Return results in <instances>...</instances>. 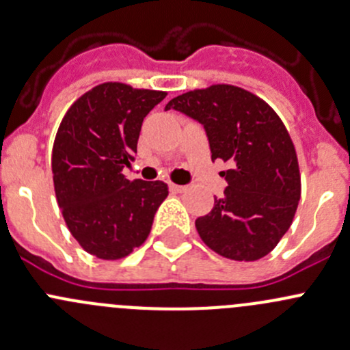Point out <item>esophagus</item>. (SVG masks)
Masks as SVG:
<instances>
[{
	"label": "esophagus",
	"mask_w": 350,
	"mask_h": 350,
	"mask_svg": "<svg viewBox=\"0 0 350 350\" xmlns=\"http://www.w3.org/2000/svg\"><path fill=\"white\" fill-rule=\"evenodd\" d=\"M186 186H181V185H174V183H169V189H171L172 193H181L185 191Z\"/></svg>",
	"instance_id": "esophagus-1"
}]
</instances>
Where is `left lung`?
<instances>
[{
	"mask_svg": "<svg viewBox=\"0 0 350 350\" xmlns=\"http://www.w3.org/2000/svg\"><path fill=\"white\" fill-rule=\"evenodd\" d=\"M201 123L211 161L230 169L224 196L196 218L201 241L220 256L257 260L288 232L301 195L298 159L288 130L273 108L249 91L228 84L181 94L165 105Z\"/></svg>",
	"mask_w": 350,
	"mask_h": 350,
	"instance_id": "8db88e82",
	"label": "left lung"
}]
</instances>
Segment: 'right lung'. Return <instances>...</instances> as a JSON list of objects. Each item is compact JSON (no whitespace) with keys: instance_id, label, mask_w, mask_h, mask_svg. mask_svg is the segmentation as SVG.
<instances>
[{"instance_id":"1","label":"right lung","mask_w":350,"mask_h":350,"mask_svg":"<svg viewBox=\"0 0 350 350\" xmlns=\"http://www.w3.org/2000/svg\"><path fill=\"white\" fill-rule=\"evenodd\" d=\"M164 91L122 83L93 88L67 109L52 149L59 208L86 252L120 259L142 245L167 196L162 181H129L142 122Z\"/></svg>"}]
</instances>
